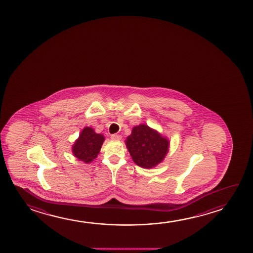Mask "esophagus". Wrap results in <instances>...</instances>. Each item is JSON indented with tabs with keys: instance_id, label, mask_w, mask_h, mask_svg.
Instances as JSON below:
<instances>
[{
	"instance_id": "34e87169",
	"label": "esophagus",
	"mask_w": 253,
	"mask_h": 253,
	"mask_svg": "<svg viewBox=\"0 0 253 253\" xmlns=\"http://www.w3.org/2000/svg\"><path fill=\"white\" fill-rule=\"evenodd\" d=\"M111 138L112 140H121L122 136L118 134H113V135H111Z\"/></svg>"
}]
</instances>
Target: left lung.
Wrapping results in <instances>:
<instances>
[{
    "label": "left lung",
    "instance_id": "left-lung-1",
    "mask_svg": "<svg viewBox=\"0 0 253 253\" xmlns=\"http://www.w3.org/2000/svg\"><path fill=\"white\" fill-rule=\"evenodd\" d=\"M169 141L147 125L135 126L126 146L136 165L151 169L161 163L168 153Z\"/></svg>",
    "mask_w": 253,
    "mask_h": 253
}]
</instances>
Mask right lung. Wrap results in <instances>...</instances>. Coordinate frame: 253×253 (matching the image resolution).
I'll return each mask as SVG.
<instances>
[{
    "mask_svg": "<svg viewBox=\"0 0 253 253\" xmlns=\"http://www.w3.org/2000/svg\"><path fill=\"white\" fill-rule=\"evenodd\" d=\"M104 141L103 135L95 133L90 127H86L82 130L73 145V155L82 162L90 163L97 157Z\"/></svg>",
    "mask_w": 253,
    "mask_h": 253,
    "instance_id": "obj_1",
    "label": "right lung"
}]
</instances>
